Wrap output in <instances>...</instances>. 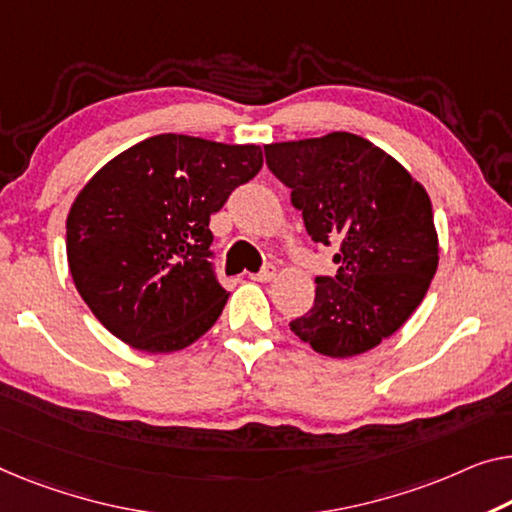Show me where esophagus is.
I'll use <instances>...</instances> for the list:
<instances>
[{"label": "esophagus", "instance_id": "esophagus-1", "mask_svg": "<svg viewBox=\"0 0 512 512\" xmlns=\"http://www.w3.org/2000/svg\"><path fill=\"white\" fill-rule=\"evenodd\" d=\"M250 278L257 280V282H271L273 278H276V266L264 264L262 269H259L257 273H253V276H250Z\"/></svg>", "mask_w": 512, "mask_h": 512}]
</instances>
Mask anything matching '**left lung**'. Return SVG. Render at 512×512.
<instances>
[{"instance_id":"obj_1","label":"left lung","mask_w":512,"mask_h":512,"mask_svg":"<svg viewBox=\"0 0 512 512\" xmlns=\"http://www.w3.org/2000/svg\"><path fill=\"white\" fill-rule=\"evenodd\" d=\"M264 154L310 239L333 246L338 264L335 276L315 278V305L289 329L324 356L368 352L407 322L437 273L430 197L354 133L266 144Z\"/></svg>"}]
</instances>
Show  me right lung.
<instances>
[{
	"instance_id": "right-lung-1",
	"label": "right lung",
	"mask_w": 512,
	"mask_h": 512,
	"mask_svg": "<svg viewBox=\"0 0 512 512\" xmlns=\"http://www.w3.org/2000/svg\"><path fill=\"white\" fill-rule=\"evenodd\" d=\"M257 144L154 135L112 158L75 197L66 255L98 322L126 345L170 354L225 308L209 218L262 170Z\"/></svg>"
}]
</instances>
